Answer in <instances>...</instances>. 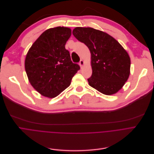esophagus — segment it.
I'll return each instance as SVG.
<instances>
[{
  "mask_svg": "<svg viewBox=\"0 0 154 154\" xmlns=\"http://www.w3.org/2000/svg\"><path fill=\"white\" fill-rule=\"evenodd\" d=\"M79 66H80V67H82V66H83V65H84V60H82V59H81L80 60V61H79Z\"/></svg>",
  "mask_w": 154,
  "mask_h": 154,
  "instance_id": "esophagus-1",
  "label": "esophagus"
}]
</instances>
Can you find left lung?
<instances>
[{"instance_id":"1","label":"left lung","mask_w":154,"mask_h":154,"mask_svg":"<svg viewBox=\"0 0 154 154\" xmlns=\"http://www.w3.org/2000/svg\"><path fill=\"white\" fill-rule=\"evenodd\" d=\"M72 33L91 53L92 75L87 79L88 84L104 95L116 94L130 75L127 51L113 37L93 28L76 27Z\"/></svg>"}]
</instances>
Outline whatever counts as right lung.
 <instances>
[{"instance_id":"add662e5","label":"right lung","mask_w":154,"mask_h":154,"mask_svg":"<svg viewBox=\"0 0 154 154\" xmlns=\"http://www.w3.org/2000/svg\"><path fill=\"white\" fill-rule=\"evenodd\" d=\"M71 29L57 26L47 29L31 47L25 57L28 80L42 95L54 98L67 88L80 69L73 63L65 45Z\"/></svg>"}]
</instances>
